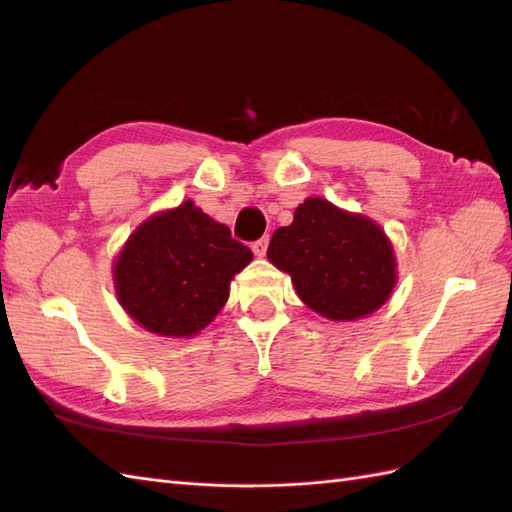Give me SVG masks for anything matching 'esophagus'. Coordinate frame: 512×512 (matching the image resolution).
Segmentation results:
<instances>
[{
    "mask_svg": "<svg viewBox=\"0 0 512 512\" xmlns=\"http://www.w3.org/2000/svg\"><path fill=\"white\" fill-rule=\"evenodd\" d=\"M267 247H269V237H262V239H258V241L252 243V250H254V254H256L258 258H262V256L267 254Z\"/></svg>",
    "mask_w": 512,
    "mask_h": 512,
    "instance_id": "obj_1",
    "label": "esophagus"
}]
</instances>
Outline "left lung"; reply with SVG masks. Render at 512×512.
Listing matches in <instances>:
<instances>
[{"mask_svg": "<svg viewBox=\"0 0 512 512\" xmlns=\"http://www.w3.org/2000/svg\"><path fill=\"white\" fill-rule=\"evenodd\" d=\"M267 258L290 275L309 309L335 322L374 314L397 284L395 250L380 224L318 196L273 232Z\"/></svg>", "mask_w": 512, "mask_h": 512, "instance_id": "1", "label": "left lung"}]
</instances>
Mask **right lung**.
<instances>
[{"label":"right lung","instance_id":"1","mask_svg":"<svg viewBox=\"0 0 512 512\" xmlns=\"http://www.w3.org/2000/svg\"><path fill=\"white\" fill-rule=\"evenodd\" d=\"M254 258L192 200L149 215L113 262L115 294L149 333L194 337L220 314L230 282Z\"/></svg>","mask_w":512,"mask_h":512}]
</instances>
